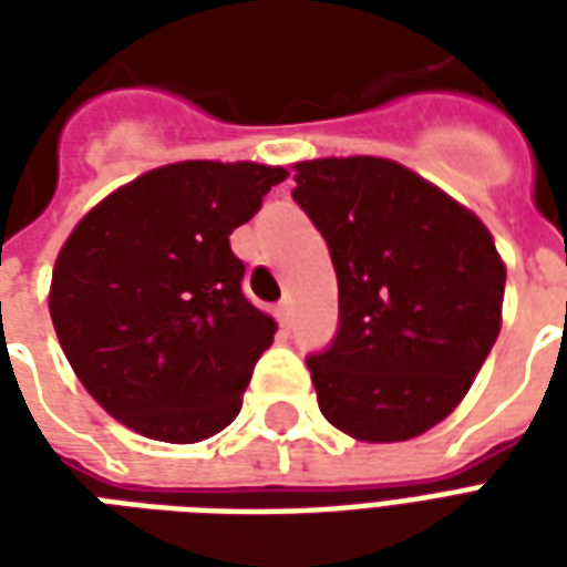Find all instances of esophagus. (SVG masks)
Masks as SVG:
<instances>
[{"label": "esophagus", "instance_id": "obj_1", "mask_svg": "<svg viewBox=\"0 0 567 567\" xmlns=\"http://www.w3.org/2000/svg\"><path fill=\"white\" fill-rule=\"evenodd\" d=\"M276 316H279V324H282V328H291V321H295V303H291V297H282V300H279Z\"/></svg>", "mask_w": 567, "mask_h": 567}]
</instances>
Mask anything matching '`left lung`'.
Here are the masks:
<instances>
[{
  "mask_svg": "<svg viewBox=\"0 0 567 567\" xmlns=\"http://www.w3.org/2000/svg\"><path fill=\"white\" fill-rule=\"evenodd\" d=\"M291 169L340 288V331L307 358L321 413L364 443L419 437L462 404L498 340L507 267L495 239L458 199L385 157Z\"/></svg>",
  "mask_w": 567,
  "mask_h": 567,
  "instance_id": "left-lung-1",
  "label": "left lung"
}]
</instances>
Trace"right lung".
I'll list each match as a JSON object with an SVG mask.
<instances>
[{
  "label": "right lung",
  "mask_w": 567,
  "mask_h": 567,
  "mask_svg": "<svg viewBox=\"0 0 567 567\" xmlns=\"http://www.w3.org/2000/svg\"><path fill=\"white\" fill-rule=\"evenodd\" d=\"M282 166L178 161L100 199L69 234L48 309L96 404L163 443H199L239 416L276 321L243 297L230 234Z\"/></svg>",
  "instance_id": "right-lung-1"
}]
</instances>
